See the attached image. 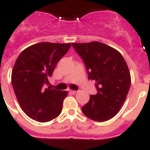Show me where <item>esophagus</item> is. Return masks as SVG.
<instances>
[{
	"label": "esophagus",
	"instance_id": "34e87169",
	"mask_svg": "<svg viewBox=\"0 0 150 150\" xmlns=\"http://www.w3.org/2000/svg\"><path fill=\"white\" fill-rule=\"evenodd\" d=\"M78 91H69V93H71V94H75Z\"/></svg>",
	"mask_w": 150,
	"mask_h": 150
}]
</instances>
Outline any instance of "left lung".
I'll list each match as a JSON object with an SVG mask.
<instances>
[{
  "label": "left lung",
  "mask_w": 150,
  "mask_h": 150,
  "mask_svg": "<svg viewBox=\"0 0 150 150\" xmlns=\"http://www.w3.org/2000/svg\"><path fill=\"white\" fill-rule=\"evenodd\" d=\"M81 57L88 79L96 81L97 93L90 95L89 102L81 109L86 116L105 122L119 112L131 86V75L125 60L119 52L98 41L72 43Z\"/></svg>",
  "instance_id": "8db88e82"
}]
</instances>
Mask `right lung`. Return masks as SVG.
<instances>
[{"label": "right lung", "instance_id": "obj_1", "mask_svg": "<svg viewBox=\"0 0 150 150\" xmlns=\"http://www.w3.org/2000/svg\"><path fill=\"white\" fill-rule=\"evenodd\" d=\"M70 47L71 43H38L25 49L16 61L11 76L13 88L23 112L33 120L49 122L62 112L67 91L45 85L50 84L48 78Z\"/></svg>", "mask_w": 150, "mask_h": 150}]
</instances>
